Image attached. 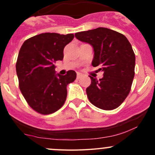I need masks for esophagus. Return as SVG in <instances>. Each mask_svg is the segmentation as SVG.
I'll use <instances>...</instances> for the list:
<instances>
[{
  "label": "esophagus",
  "instance_id": "34e87169",
  "mask_svg": "<svg viewBox=\"0 0 155 155\" xmlns=\"http://www.w3.org/2000/svg\"><path fill=\"white\" fill-rule=\"evenodd\" d=\"M81 76H82V74H80V73H77V76H76V78H77V79H80V78H81Z\"/></svg>",
  "mask_w": 155,
  "mask_h": 155
}]
</instances>
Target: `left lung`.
<instances>
[{
	"label": "left lung",
	"instance_id": "left-lung-1",
	"mask_svg": "<svg viewBox=\"0 0 155 155\" xmlns=\"http://www.w3.org/2000/svg\"><path fill=\"white\" fill-rule=\"evenodd\" d=\"M75 37L93 47L92 66L104 72L99 80L90 76L91 84L86 90L89 101L106 111L118 108L130 93L135 76L136 57L129 41L106 28L79 32Z\"/></svg>",
	"mask_w": 155,
	"mask_h": 155
}]
</instances>
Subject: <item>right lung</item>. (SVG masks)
Listing matches in <instances>:
<instances>
[{
  "label": "right lung",
  "mask_w": 155,
  "mask_h": 155,
  "mask_svg": "<svg viewBox=\"0 0 155 155\" xmlns=\"http://www.w3.org/2000/svg\"><path fill=\"white\" fill-rule=\"evenodd\" d=\"M74 35L41 33L27 39L19 50L16 71L19 90L31 107L47 115L59 110L66 100L67 85L76 79L74 71L55 74L54 63L63 59V49Z\"/></svg>",
  "instance_id": "obj_1"
}]
</instances>
